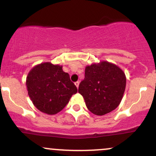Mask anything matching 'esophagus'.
I'll list each match as a JSON object with an SVG mask.
<instances>
[{
	"mask_svg": "<svg viewBox=\"0 0 156 156\" xmlns=\"http://www.w3.org/2000/svg\"><path fill=\"white\" fill-rule=\"evenodd\" d=\"M75 85H76V87H77V88H78V87H79V82L77 81L75 83Z\"/></svg>",
	"mask_w": 156,
	"mask_h": 156,
	"instance_id": "1",
	"label": "esophagus"
}]
</instances>
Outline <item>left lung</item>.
<instances>
[{
	"instance_id": "left-lung-1",
	"label": "left lung",
	"mask_w": 156,
	"mask_h": 156,
	"mask_svg": "<svg viewBox=\"0 0 156 156\" xmlns=\"http://www.w3.org/2000/svg\"><path fill=\"white\" fill-rule=\"evenodd\" d=\"M126 87V76L120 67L107 61L85 67V78L78 92L87 108L95 115L112 112L120 104Z\"/></svg>"
}]
</instances>
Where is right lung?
I'll list each match as a JSON object with an SVG mask.
<instances>
[{
    "label": "right lung",
    "instance_id": "add662e5",
    "mask_svg": "<svg viewBox=\"0 0 156 156\" xmlns=\"http://www.w3.org/2000/svg\"><path fill=\"white\" fill-rule=\"evenodd\" d=\"M28 96L40 112L53 115L63 109L78 92L62 66L51 62L37 64L26 78Z\"/></svg>",
    "mask_w": 156,
    "mask_h": 156
}]
</instances>
